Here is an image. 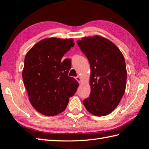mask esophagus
Masks as SVG:
<instances>
[{"label": "esophagus", "instance_id": "1", "mask_svg": "<svg viewBox=\"0 0 149 149\" xmlns=\"http://www.w3.org/2000/svg\"><path fill=\"white\" fill-rule=\"evenodd\" d=\"M75 79H76L79 83L81 82V77H79V76H77L76 77H75Z\"/></svg>", "mask_w": 149, "mask_h": 149}]
</instances>
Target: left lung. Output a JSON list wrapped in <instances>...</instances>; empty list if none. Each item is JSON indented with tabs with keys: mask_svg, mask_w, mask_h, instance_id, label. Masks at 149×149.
Listing matches in <instances>:
<instances>
[{
	"mask_svg": "<svg viewBox=\"0 0 149 149\" xmlns=\"http://www.w3.org/2000/svg\"><path fill=\"white\" fill-rule=\"evenodd\" d=\"M77 45L91 66L89 97L83 103L96 116L110 114L124 94L127 70L123 55L112 41L99 35L83 37Z\"/></svg>",
	"mask_w": 149,
	"mask_h": 149,
	"instance_id": "1",
	"label": "left lung"
}]
</instances>
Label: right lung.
<instances>
[{
    "label": "right lung",
    "instance_id": "right-lung-1",
    "mask_svg": "<svg viewBox=\"0 0 149 149\" xmlns=\"http://www.w3.org/2000/svg\"><path fill=\"white\" fill-rule=\"evenodd\" d=\"M74 45L72 38H46L33 46L25 57L22 77L29 102L45 116L64 111L79 86L74 77L68 76L70 60L62 61Z\"/></svg>",
    "mask_w": 149,
    "mask_h": 149
}]
</instances>
